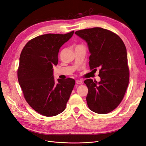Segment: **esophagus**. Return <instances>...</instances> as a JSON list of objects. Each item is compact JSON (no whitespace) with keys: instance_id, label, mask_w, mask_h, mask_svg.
<instances>
[{"instance_id":"34e87169","label":"esophagus","mask_w":146,"mask_h":146,"mask_svg":"<svg viewBox=\"0 0 146 146\" xmlns=\"http://www.w3.org/2000/svg\"><path fill=\"white\" fill-rule=\"evenodd\" d=\"M76 83L77 84H82V80H76Z\"/></svg>"}]
</instances>
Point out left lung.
<instances>
[{
	"mask_svg": "<svg viewBox=\"0 0 146 146\" xmlns=\"http://www.w3.org/2000/svg\"><path fill=\"white\" fill-rule=\"evenodd\" d=\"M75 34L87 42L90 69H100V82L91 79L84 81L88 89L87 105L96 113L107 114L119 105L128 86L126 46L119 36L102 28L79 30Z\"/></svg>",
	"mask_w": 146,
	"mask_h": 146,
	"instance_id": "obj_1",
	"label": "left lung"
}]
</instances>
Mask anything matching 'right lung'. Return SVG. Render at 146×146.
I'll use <instances>...</instances> for the list:
<instances>
[{
  "label": "right lung",
  "mask_w": 146,
  "mask_h": 146,
  "mask_svg": "<svg viewBox=\"0 0 146 146\" xmlns=\"http://www.w3.org/2000/svg\"><path fill=\"white\" fill-rule=\"evenodd\" d=\"M73 34V31L38 36L27 42L21 52L17 70L20 86L30 106L44 116L62 112L74 86L72 78L58 79L55 83L53 75L59 48Z\"/></svg>",
  "instance_id": "1"
}]
</instances>
